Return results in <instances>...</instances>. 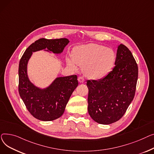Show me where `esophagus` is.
<instances>
[{
	"label": "esophagus",
	"instance_id": "obj_1",
	"mask_svg": "<svg viewBox=\"0 0 154 154\" xmlns=\"http://www.w3.org/2000/svg\"><path fill=\"white\" fill-rule=\"evenodd\" d=\"M78 79V81L80 83H83L85 82V79L82 76H79Z\"/></svg>",
	"mask_w": 154,
	"mask_h": 154
}]
</instances>
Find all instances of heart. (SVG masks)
<instances>
[{
	"instance_id": "obj_1",
	"label": "heart",
	"mask_w": 154,
	"mask_h": 154,
	"mask_svg": "<svg viewBox=\"0 0 154 154\" xmlns=\"http://www.w3.org/2000/svg\"><path fill=\"white\" fill-rule=\"evenodd\" d=\"M116 61L114 51L95 43L78 46L73 50V58H68V64L73 68L85 65V75L91 79L105 77L111 71Z\"/></svg>"
}]
</instances>
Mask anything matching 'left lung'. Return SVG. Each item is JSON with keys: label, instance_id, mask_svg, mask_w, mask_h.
I'll use <instances>...</instances> for the list:
<instances>
[{"label": "left lung", "instance_id": "1", "mask_svg": "<svg viewBox=\"0 0 154 154\" xmlns=\"http://www.w3.org/2000/svg\"><path fill=\"white\" fill-rule=\"evenodd\" d=\"M138 66L125 45L117 47L115 66L105 77L88 80V113L96 122L110 124L119 121L135 96Z\"/></svg>", "mask_w": 154, "mask_h": 154}]
</instances>
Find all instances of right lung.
<instances>
[{"label":"right lung","mask_w":154,"mask_h":154,"mask_svg":"<svg viewBox=\"0 0 154 154\" xmlns=\"http://www.w3.org/2000/svg\"><path fill=\"white\" fill-rule=\"evenodd\" d=\"M69 41L67 38H40L31 44L22 55L19 66V92L26 109L36 119L43 121L57 119L64 113L66 106L78 86L76 75L57 78L47 88L41 89L30 82L27 64L33 52L47 49L60 54Z\"/></svg>","instance_id":"obj_1"}]
</instances>
